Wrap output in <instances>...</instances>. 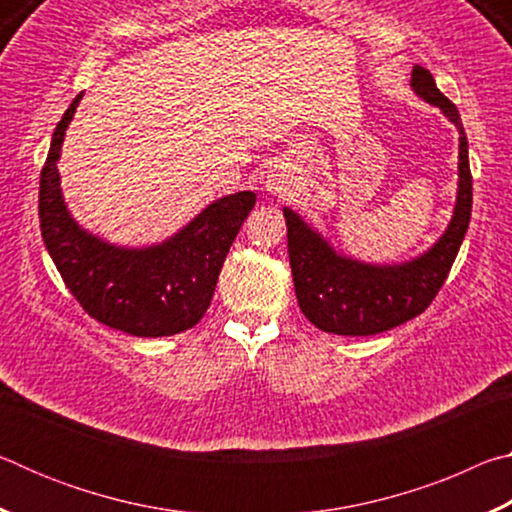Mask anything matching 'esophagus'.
I'll use <instances>...</instances> for the list:
<instances>
[{"label":"esophagus","mask_w":512,"mask_h":512,"mask_svg":"<svg viewBox=\"0 0 512 512\" xmlns=\"http://www.w3.org/2000/svg\"><path fill=\"white\" fill-rule=\"evenodd\" d=\"M266 189H268V192H271V194H282V189H284V183H282V180H280V178H277V176H273V173H271V176H268V178H266Z\"/></svg>","instance_id":"esophagus-1"}]
</instances>
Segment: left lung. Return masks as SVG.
<instances>
[{"mask_svg": "<svg viewBox=\"0 0 512 512\" xmlns=\"http://www.w3.org/2000/svg\"><path fill=\"white\" fill-rule=\"evenodd\" d=\"M411 88L443 110L458 131V194L445 235L427 253L404 264L375 266L339 255L323 235L284 207L289 262L302 314L318 329L341 336L386 332L422 314L443 287L463 244L472 212V173L461 115L436 88L429 69L413 67Z\"/></svg>", "mask_w": 512, "mask_h": 512, "instance_id": "left-lung-1", "label": "left lung"}]
</instances>
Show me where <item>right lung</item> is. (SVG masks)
I'll return each instance as SVG.
<instances>
[{
    "mask_svg": "<svg viewBox=\"0 0 512 512\" xmlns=\"http://www.w3.org/2000/svg\"><path fill=\"white\" fill-rule=\"evenodd\" d=\"M79 94L58 121L40 173V230L60 277L88 314L131 336H171L194 327L210 307L225 255L255 207V192L223 196L171 239L124 248L72 219L56 162Z\"/></svg>",
    "mask_w": 512,
    "mask_h": 512,
    "instance_id": "obj_1",
    "label": "right lung"
}]
</instances>
